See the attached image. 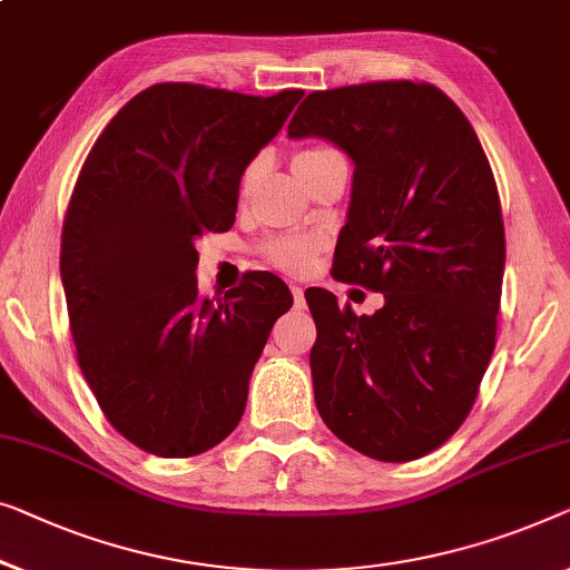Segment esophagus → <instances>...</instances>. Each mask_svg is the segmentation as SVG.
I'll return each mask as SVG.
<instances>
[{
    "label": "esophagus",
    "instance_id": "1",
    "mask_svg": "<svg viewBox=\"0 0 570 570\" xmlns=\"http://www.w3.org/2000/svg\"><path fill=\"white\" fill-rule=\"evenodd\" d=\"M291 293H293V301H295V308H303L305 298H303V287L301 285H291Z\"/></svg>",
    "mask_w": 570,
    "mask_h": 570
}]
</instances>
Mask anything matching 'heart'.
Here are the masks:
<instances>
[{"label":"heart","mask_w":570,"mask_h":570,"mask_svg":"<svg viewBox=\"0 0 570 570\" xmlns=\"http://www.w3.org/2000/svg\"><path fill=\"white\" fill-rule=\"evenodd\" d=\"M326 154H332V148H305V151H298L293 156V169L298 171L301 167H305V164L316 161ZM254 177H257V164L246 167L242 179H238V193H242V195L249 193ZM318 249H321V238L318 236L298 234V236L272 238V242L265 246V254L272 262H275L277 267H283L287 272H303L305 267L311 265L313 254H316Z\"/></svg>","instance_id":"1"}]
</instances>
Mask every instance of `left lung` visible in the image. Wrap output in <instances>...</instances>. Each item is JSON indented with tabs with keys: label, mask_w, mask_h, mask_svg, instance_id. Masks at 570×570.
<instances>
[{
	"label": "left lung",
	"mask_w": 570,
	"mask_h": 570,
	"mask_svg": "<svg viewBox=\"0 0 570 570\" xmlns=\"http://www.w3.org/2000/svg\"><path fill=\"white\" fill-rule=\"evenodd\" d=\"M287 138L352 159L334 277L383 293L373 316L305 291L316 409L344 444L409 463L465 422L497 346L507 246L493 171L448 95L414 81L313 92Z\"/></svg>",
	"instance_id": "left-lung-1"
}]
</instances>
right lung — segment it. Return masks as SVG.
Listing matches in <instances>:
<instances>
[{"label":"right lung","mask_w":570,"mask_h":570,"mask_svg":"<svg viewBox=\"0 0 570 570\" xmlns=\"http://www.w3.org/2000/svg\"><path fill=\"white\" fill-rule=\"evenodd\" d=\"M301 97L154 85L79 171L61 234L79 367L107 422L154 455H200L234 432L272 324L293 305L272 272L203 298L195 244L234 226L238 179Z\"/></svg>","instance_id":"1"}]
</instances>
